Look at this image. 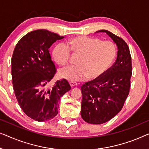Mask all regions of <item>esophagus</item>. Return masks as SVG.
Returning a JSON list of instances; mask_svg holds the SVG:
<instances>
[{
	"instance_id": "obj_1",
	"label": "esophagus",
	"mask_w": 149,
	"mask_h": 149,
	"mask_svg": "<svg viewBox=\"0 0 149 149\" xmlns=\"http://www.w3.org/2000/svg\"><path fill=\"white\" fill-rule=\"evenodd\" d=\"M70 86L72 87H74V86H75L77 85V82H75V81H70Z\"/></svg>"
}]
</instances>
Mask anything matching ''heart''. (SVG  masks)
I'll list each match as a JSON object with an SVG mask.
<instances>
[{"label": "heart", "mask_w": 149, "mask_h": 149, "mask_svg": "<svg viewBox=\"0 0 149 149\" xmlns=\"http://www.w3.org/2000/svg\"><path fill=\"white\" fill-rule=\"evenodd\" d=\"M72 51L79 55L77 65H69L60 69V76L70 81L86 78L94 79L104 74L110 68L116 56L117 49L113 42L102 41L98 38L79 36L68 44L60 42L54 47L53 55L60 65L70 61Z\"/></svg>", "instance_id": "obj_1"}]
</instances>
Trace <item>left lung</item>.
Segmentation results:
<instances>
[{"label":"left lung","instance_id":"obj_1","mask_svg":"<svg viewBox=\"0 0 149 149\" xmlns=\"http://www.w3.org/2000/svg\"><path fill=\"white\" fill-rule=\"evenodd\" d=\"M106 32L117 46L114 64L98 78L81 86V116L86 122L101 124L109 121L122 109L130 93L132 58L127 43L108 30Z\"/></svg>","mask_w":149,"mask_h":149}]
</instances>
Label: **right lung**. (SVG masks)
<instances>
[{"instance_id": "add662e5", "label": "right lung", "mask_w": 149, "mask_h": 149, "mask_svg": "<svg viewBox=\"0 0 149 149\" xmlns=\"http://www.w3.org/2000/svg\"><path fill=\"white\" fill-rule=\"evenodd\" d=\"M63 38L49 30H37L25 35L15 47L11 58L15 95L23 111L36 121L54 118L60 98L71 89L65 79L48 87L56 72L49 48Z\"/></svg>"}]
</instances>
